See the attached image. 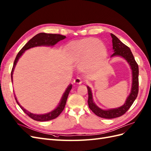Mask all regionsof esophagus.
<instances>
[{"label": "esophagus", "mask_w": 151, "mask_h": 151, "mask_svg": "<svg viewBox=\"0 0 151 151\" xmlns=\"http://www.w3.org/2000/svg\"><path fill=\"white\" fill-rule=\"evenodd\" d=\"M73 83L76 85H80L82 83V80L80 78H76L74 80V81H73Z\"/></svg>", "instance_id": "1"}]
</instances>
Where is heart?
<instances>
[{"instance_id":"1","label":"heart","mask_w":151,"mask_h":151,"mask_svg":"<svg viewBox=\"0 0 151 151\" xmlns=\"http://www.w3.org/2000/svg\"><path fill=\"white\" fill-rule=\"evenodd\" d=\"M68 58L75 63H80V70H90L95 59L104 63L107 57L106 47L101 41L93 38H85L72 42L65 47Z\"/></svg>"}]
</instances>
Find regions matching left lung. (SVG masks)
<instances>
[{
  "mask_svg": "<svg viewBox=\"0 0 151 151\" xmlns=\"http://www.w3.org/2000/svg\"><path fill=\"white\" fill-rule=\"evenodd\" d=\"M113 42V54L111 58L115 56H119L125 59L130 66L132 73V83L131 91L129 96L127 97L124 104L117 108L102 109L99 107L93 100L92 93L91 88L87 86L88 93V104L89 108L92 110L93 113L101 118L106 119H112L119 117L124 114L130 109L137 97L139 92V66L136 63L133 55L131 52L130 49L124 45L123 42L120 41L118 38L113 34L111 33Z\"/></svg>",
  "mask_w": 151,
  "mask_h": 151,
  "instance_id": "obj_1",
  "label": "left lung"
}]
</instances>
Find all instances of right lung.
<instances>
[{
    "mask_svg": "<svg viewBox=\"0 0 151 151\" xmlns=\"http://www.w3.org/2000/svg\"><path fill=\"white\" fill-rule=\"evenodd\" d=\"M65 38H66L65 36L59 35V34H51V33H38L35 37H33L32 39H30L27 44L24 45V46L21 49V50L16 55L14 64H13V67H12V71H11L12 81V75H13V72L14 70V68L16 66V64L18 63L19 59L21 57V55H23V54L26 50L31 48H33V47H35L38 46H54L55 44H56L58 42L64 39ZM71 88H72V85L70 84L67 87L65 92H64V93H63L61 99L60 101V102L59 103L58 106L56 107V108H55L53 111L49 112L48 113L43 114H33V113H30V112H29L27 109H25L24 107H23L19 104L18 101H17L16 96H14V97L16 101L17 104L19 105V106L21 107V109L24 111V113L27 114L29 117L32 118L34 120H36V121L46 122V121H49V120L56 118L58 116L62 113V111L64 109V107H65L69 93H70Z\"/></svg>",
    "mask_w": 151,
    "mask_h": 151,
    "instance_id": "1",
    "label": "right lung"
}]
</instances>
